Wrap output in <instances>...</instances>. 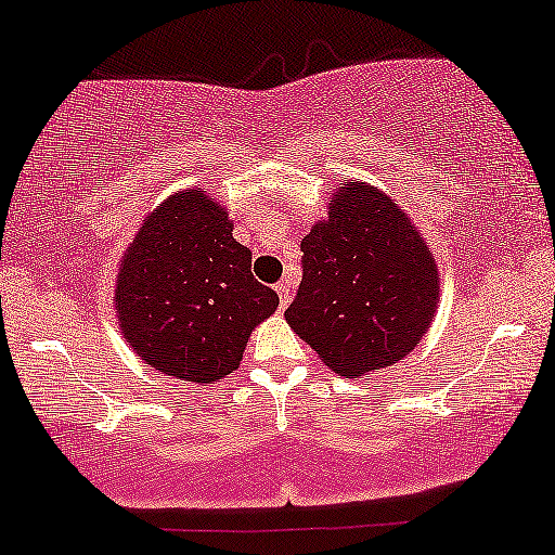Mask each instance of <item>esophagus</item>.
<instances>
[{
	"mask_svg": "<svg viewBox=\"0 0 555 555\" xmlns=\"http://www.w3.org/2000/svg\"><path fill=\"white\" fill-rule=\"evenodd\" d=\"M276 292H279V305H282V310H284V307L292 302L289 282H279V284H276Z\"/></svg>",
	"mask_w": 555,
	"mask_h": 555,
	"instance_id": "1",
	"label": "esophagus"
}]
</instances>
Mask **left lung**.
Returning a JSON list of instances; mask_svg holds the SVG:
<instances>
[{
	"label": "left lung",
	"instance_id": "1",
	"mask_svg": "<svg viewBox=\"0 0 555 555\" xmlns=\"http://www.w3.org/2000/svg\"><path fill=\"white\" fill-rule=\"evenodd\" d=\"M437 299L422 232L390 196L353 180L302 240V284L284 318L336 375L362 377L422 341Z\"/></svg>",
	"mask_w": 555,
	"mask_h": 555
}]
</instances>
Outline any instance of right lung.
Returning <instances> with one entry per match:
<instances>
[{
	"mask_svg": "<svg viewBox=\"0 0 555 555\" xmlns=\"http://www.w3.org/2000/svg\"><path fill=\"white\" fill-rule=\"evenodd\" d=\"M279 307L250 273L224 206L189 189L165 198L124 253L116 315L146 364L189 383H217L243 362L258 323Z\"/></svg>",
	"mask_w": 555,
	"mask_h": 555,
	"instance_id": "add662e5",
	"label": "right lung"
}]
</instances>
